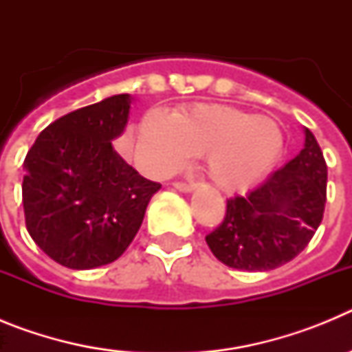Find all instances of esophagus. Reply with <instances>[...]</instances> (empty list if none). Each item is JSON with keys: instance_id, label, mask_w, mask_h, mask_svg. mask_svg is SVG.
Returning a JSON list of instances; mask_svg holds the SVG:
<instances>
[{"instance_id": "obj_1", "label": "esophagus", "mask_w": 352, "mask_h": 352, "mask_svg": "<svg viewBox=\"0 0 352 352\" xmlns=\"http://www.w3.org/2000/svg\"><path fill=\"white\" fill-rule=\"evenodd\" d=\"M173 186H174V188H176V190H179V192H185V194H188V192H192V190H194V185H192V183H183V182H176V183H173Z\"/></svg>"}]
</instances>
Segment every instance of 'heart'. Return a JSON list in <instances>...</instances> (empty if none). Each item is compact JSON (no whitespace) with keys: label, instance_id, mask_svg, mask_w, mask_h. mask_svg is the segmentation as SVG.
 I'll list each match as a JSON object with an SVG mask.
<instances>
[{"label":"heart","instance_id":"1","mask_svg":"<svg viewBox=\"0 0 352 352\" xmlns=\"http://www.w3.org/2000/svg\"><path fill=\"white\" fill-rule=\"evenodd\" d=\"M284 133L272 118L217 104H197L169 116L151 109L139 125L142 169L166 178L203 153L208 178L223 192L245 190L275 167Z\"/></svg>","mask_w":352,"mask_h":352}]
</instances>
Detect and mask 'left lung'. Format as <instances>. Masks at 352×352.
Segmentation results:
<instances>
[{
	"mask_svg": "<svg viewBox=\"0 0 352 352\" xmlns=\"http://www.w3.org/2000/svg\"><path fill=\"white\" fill-rule=\"evenodd\" d=\"M303 149L256 190L227 201L223 222L206 236L213 256L229 268L270 272L303 250L322 220L326 167L314 133Z\"/></svg>",
	"mask_w": 352,
	"mask_h": 352,
	"instance_id": "left-lung-1",
	"label": "left lung"
}]
</instances>
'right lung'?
Segmentation results:
<instances>
[{
	"mask_svg": "<svg viewBox=\"0 0 352 352\" xmlns=\"http://www.w3.org/2000/svg\"><path fill=\"white\" fill-rule=\"evenodd\" d=\"M132 96L77 109L40 132L24 160L23 206L30 236L72 270L113 263L129 248L160 183L142 178L114 149Z\"/></svg>",
	"mask_w": 352,
	"mask_h": 352,
	"instance_id": "1",
	"label": "right lung"
}]
</instances>
